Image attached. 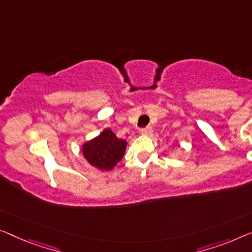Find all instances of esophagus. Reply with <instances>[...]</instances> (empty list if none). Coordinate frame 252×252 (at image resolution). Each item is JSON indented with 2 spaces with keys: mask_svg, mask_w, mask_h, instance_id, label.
<instances>
[{
  "mask_svg": "<svg viewBox=\"0 0 252 252\" xmlns=\"http://www.w3.org/2000/svg\"><path fill=\"white\" fill-rule=\"evenodd\" d=\"M140 133L142 134V136H150V134L153 133L152 126H146V127H144V129H141Z\"/></svg>",
  "mask_w": 252,
  "mask_h": 252,
  "instance_id": "34e87169",
  "label": "esophagus"
}]
</instances>
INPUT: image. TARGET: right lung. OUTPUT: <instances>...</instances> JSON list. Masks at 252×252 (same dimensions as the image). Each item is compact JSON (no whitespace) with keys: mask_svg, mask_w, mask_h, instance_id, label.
Instances as JSON below:
<instances>
[{"mask_svg":"<svg viewBox=\"0 0 252 252\" xmlns=\"http://www.w3.org/2000/svg\"><path fill=\"white\" fill-rule=\"evenodd\" d=\"M126 145L125 139H119L111 129H104L98 136L82 144L81 153L93 167L108 172L125 156Z\"/></svg>","mask_w":252,"mask_h":252,"instance_id":"add662e5","label":"right lung"}]
</instances>
